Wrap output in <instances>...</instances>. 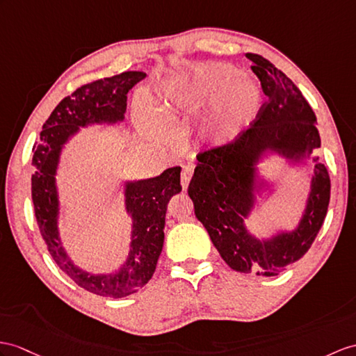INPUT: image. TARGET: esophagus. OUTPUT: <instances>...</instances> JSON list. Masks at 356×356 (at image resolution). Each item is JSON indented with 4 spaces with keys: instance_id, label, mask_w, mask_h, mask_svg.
Wrapping results in <instances>:
<instances>
[{
    "instance_id": "34e87169",
    "label": "esophagus",
    "mask_w": 356,
    "mask_h": 356,
    "mask_svg": "<svg viewBox=\"0 0 356 356\" xmlns=\"http://www.w3.org/2000/svg\"><path fill=\"white\" fill-rule=\"evenodd\" d=\"M192 175H193V168L184 166L183 172H181V186H183V190H187L190 179H192Z\"/></svg>"
}]
</instances>
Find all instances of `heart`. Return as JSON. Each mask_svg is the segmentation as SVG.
<instances>
[{"label":"heart","instance_id":"heart-1","mask_svg":"<svg viewBox=\"0 0 356 356\" xmlns=\"http://www.w3.org/2000/svg\"><path fill=\"white\" fill-rule=\"evenodd\" d=\"M238 69L216 65L204 69L196 80L164 99L168 110L199 111L218 102L207 124L204 138L214 146L232 142L257 118L261 108V92L254 83L240 81Z\"/></svg>","mask_w":356,"mask_h":356}]
</instances>
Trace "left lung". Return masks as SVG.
I'll list each match as a JSON object with an SVG mask.
<instances>
[{
	"label": "left lung",
	"mask_w": 356,
	"mask_h": 356,
	"mask_svg": "<svg viewBox=\"0 0 356 356\" xmlns=\"http://www.w3.org/2000/svg\"><path fill=\"white\" fill-rule=\"evenodd\" d=\"M267 101L254 122L232 142L197 154L188 184L195 214L214 248L232 270L276 276L308 252L325 222L331 179L323 163L314 160V175L305 211L296 229L259 240L245 228L255 204L257 163L270 151L296 163L320 148L316 115L290 78L267 58L248 53ZM264 184V183H263Z\"/></svg>",
	"instance_id": "1"
}]
</instances>
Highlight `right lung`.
Masks as SVG:
<instances>
[{"instance_id":"obj_1","label":"right lung","mask_w":356,"mask_h":356,"mask_svg":"<svg viewBox=\"0 0 356 356\" xmlns=\"http://www.w3.org/2000/svg\"><path fill=\"white\" fill-rule=\"evenodd\" d=\"M145 76V72L127 71L78 88L58 102L43 124L40 142L33 146L31 199L42 238L56 264L69 278L98 296L124 298L140 290L152 278L163 249L168 204L181 192V168H169L155 178L128 181L125 207L133 220L128 258L118 272L93 275L75 266L60 241L57 166L63 145L81 127L124 120L127 95Z\"/></svg>"}]
</instances>
